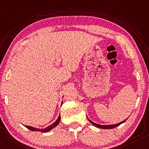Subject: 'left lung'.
<instances>
[{
	"label": "left lung",
	"mask_w": 149,
	"mask_h": 149,
	"mask_svg": "<svg viewBox=\"0 0 149 149\" xmlns=\"http://www.w3.org/2000/svg\"><path fill=\"white\" fill-rule=\"evenodd\" d=\"M129 118V117H128ZM127 118V119H128ZM87 119H88V117H87ZM124 120V121H123L121 123H117V124H114V125H100V124H97V123H95L93 122L92 121H91L90 119H89V121L93 125L95 126L96 127H97V128H100V129H113V128H115V127H117L118 126H119L120 125L123 123H125L126 121V120Z\"/></svg>",
	"instance_id": "left-lung-1"
}]
</instances>
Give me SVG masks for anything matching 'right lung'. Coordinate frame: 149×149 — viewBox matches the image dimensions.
I'll list each match as a JSON object with an SVG mask.
<instances>
[{"label": "right lung", "instance_id": "right-lung-1", "mask_svg": "<svg viewBox=\"0 0 149 149\" xmlns=\"http://www.w3.org/2000/svg\"><path fill=\"white\" fill-rule=\"evenodd\" d=\"M60 119H61V117L60 114L57 120H56L54 123H52V125H50L48 126L46 128H44V129H38V128H36V127H33L31 126H25V127L32 131H39V132H42V133H47V132H49V131H51L52 129H53L54 128H55L56 127H57L58 125L59 124V123L60 121Z\"/></svg>", "mask_w": 149, "mask_h": 149}]
</instances>
